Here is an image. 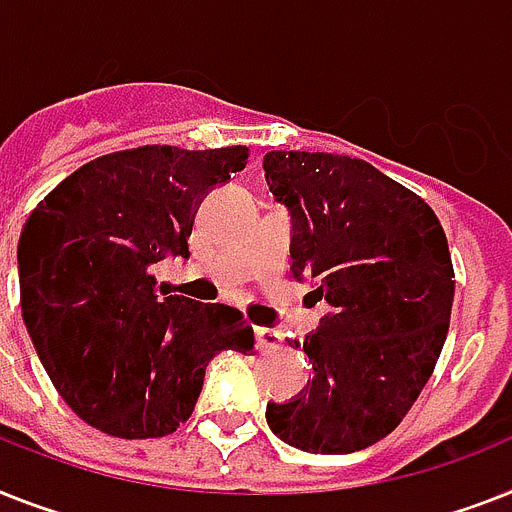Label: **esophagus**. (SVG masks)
<instances>
[{
    "instance_id": "esophagus-1",
    "label": "esophagus",
    "mask_w": 512,
    "mask_h": 512,
    "mask_svg": "<svg viewBox=\"0 0 512 512\" xmlns=\"http://www.w3.org/2000/svg\"><path fill=\"white\" fill-rule=\"evenodd\" d=\"M255 339H257V350L260 352H276L281 347V336L278 331L268 326H257L255 328Z\"/></svg>"
}]
</instances>
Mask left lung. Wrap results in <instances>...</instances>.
<instances>
[{
  "mask_svg": "<svg viewBox=\"0 0 512 512\" xmlns=\"http://www.w3.org/2000/svg\"><path fill=\"white\" fill-rule=\"evenodd\" d=\"M265 181L292 220V273L326 299L305 342L313 381L265 421L302 452L350 455L392 434L434 371L455 273L434 210L365 160L268 152Z\"/></svg>",
  "mask_w": 512,
  "mask_h": 512,
  "instance_id": "obj_1",
  "label": "left lung"
}]
</instances>
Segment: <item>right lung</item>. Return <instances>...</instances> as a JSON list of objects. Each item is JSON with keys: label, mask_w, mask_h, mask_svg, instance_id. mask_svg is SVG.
<instances>
[{"label": "right lung", "mask_w": 512, "mask_h": 512, "mask_svg": "<svg viewBox=\"0 0 512 512\" xmlns=\"http://www.w3.org/2000/svg\"><path fill=\"white\" fill-rule=\"evenodd\" d=\"M247 165V147H139L70 173L23 226L20 310L70 410L110 436L173 434L223 350L252 352L239 310L157 286L189 257L202 199Z\"/></svg>", "instance_id": "obj_1"}]
</instances>
